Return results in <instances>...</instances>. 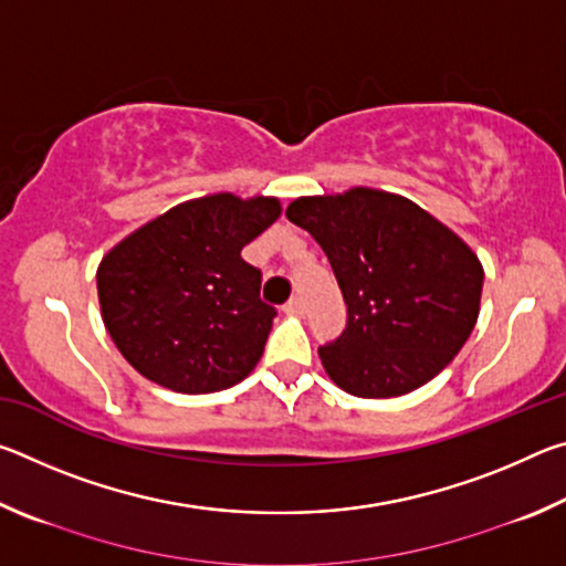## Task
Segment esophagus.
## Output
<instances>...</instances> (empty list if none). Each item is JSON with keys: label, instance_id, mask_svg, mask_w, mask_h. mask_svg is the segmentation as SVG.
Segmentation results:
<instances>
[{"label": "esophagus", "instance_id": "34e87169", "mask_svg": "<svg viewBox=\"0 0 566 566\" xmlns=\"http://www.w3.org/2000/svg\"><path fill=\"white\" fill-rule=\"evenodd\" d=\"M284 312L292 314V317H302L304 314V302L300 300V296H294V300H290L284 304Z\"/></svg>", "mask_w": 566, "mask_h": 566}]
</instances>
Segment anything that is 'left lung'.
I'll use <instances>...</instances> for the list:
<instances>
[{
  "mask_svg": "<svg viewBox=\"0 0 566 566\" xmlns=\"http://www.w3.org/2000/svg\"><path fill=\"white\" fill-rule=\"evenodd\" d=\"M286 219L317 239L347 304V329L319 349L339 389L364 399L409 395L464 347L484 270L472 247L427 209L352 187L294 199Z\"/></svg>",
  "mask_w": 566,
  "mask_h": 566,
  "instance_id": "obj_1",
  "label": "left lung"
}]
</instances>
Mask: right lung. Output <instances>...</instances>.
I'll return each mask as SVG.
<instances>
[{"mask_svg": "<svg viewBox=\"0 0 566 566\" xmlns=\"http://www.w3.org/2000/svg\"><path fill=\"white\" fill-rule=\"evenodd\" d=\"M282 214L276 197L219 191L171 207L102 256L104 327L142 377L181 395L234 387L262 359L274 306L242 249Z\"/></svg>", "mask_w": 566, "mask_h": 566, "instance_id": "add662e5", "label": "right lung"}]
</instances>
